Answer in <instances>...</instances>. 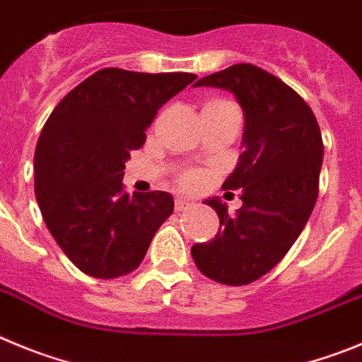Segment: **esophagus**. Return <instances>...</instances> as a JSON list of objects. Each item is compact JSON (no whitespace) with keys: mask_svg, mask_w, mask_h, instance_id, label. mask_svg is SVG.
I'll list each match as a JSON object with an SVG mask.
<instances>
[{"mask_svg":"<svg viewBox=\"0 0 362 362\" xmlns=\"http://www.w3.org/2000/svg\"><path fill=\"white\" fill-rule=\"evenodd\" d=\"M175 209L187 211V209H191V204H189L187 200H184V198H177V200H175Z\"/></svg>","mask_w":362,"mask_h":362,"instance_id":"esophagus-1","label":"esophagus"}]
</instances>
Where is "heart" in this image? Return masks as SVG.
<instances>
[{
  "instance_id": "heart-1",
  "label": "heart",
  "mask_w": 362,
  "mask_h": 362,
  "mask_svg": "<svg viewBox=\"0 0 362 362\" xmlns=\"http://www.w3.org/2000/svg\"><path fill=\"white\" fill-rule=\"evenodd\" d=\"M180 184L184 185L185 189H194L202 184V173L198 171H187L180 177Z\"/></svg>"
}]
</instances>
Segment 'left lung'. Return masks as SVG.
<instances>
[{"mask_svg":"<svg viewBox=\"0 0 362 362\" xmlns=\"http://www.w3.org/2000/svg\"><path fill=\"white\" fill-rule=\"evenodd\" d=\"M194 86L227 90L245 115L238 165L221 189H242V207L227 211L209 198L220 218L211 242L191 247L198 270L223 285H247L274 269L294 245L314 211L323 164L315 115L291 86L254 64H233Z\"/></svg>","mask_w":362,"mask_h":362,"instance_id":"left-lung-1","label":"left lung"}]
</instances>
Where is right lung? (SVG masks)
Instances as JSON below:
<instances>
[{
	"label": "right lung",
	"mask_w": 362,
	"mask_h": 362,
	"mask_svg": "<svg viewBox=\"0 0 362 362\" xmlns=\"http://www.w3.org/2000/svg\"><path fill=\"white\" fill-rule=\"evenodd\" d=\"M194 79L185 71L103 68L48 117L35 146V198L57 245L84 274L112 279L133 272L173 213L171 194L129 197L122 177L158 110Z\"/></svg>",
	"instance_id": "obj_1"
}]
</instances>
